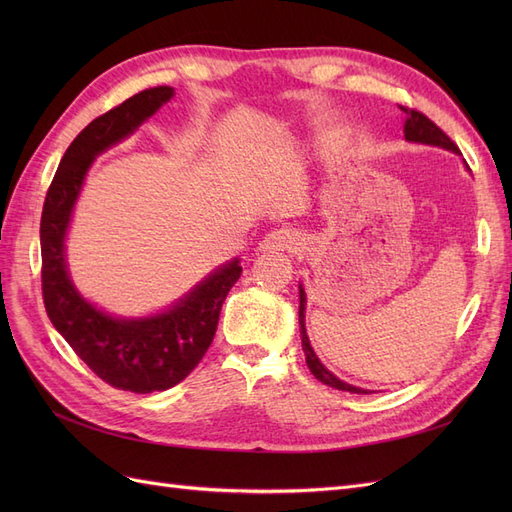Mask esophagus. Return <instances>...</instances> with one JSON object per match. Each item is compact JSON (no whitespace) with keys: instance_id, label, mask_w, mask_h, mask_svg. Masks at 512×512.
Returning <instances> with one entry per match:
<instances>
[{"instance_id":"esophagus-1","label":"esophagus","mask_w":512,"mask_h":512,"mask_svg":"<svg viewBox=\"0 0 512 512\" xmlns=\"http://www.w3.org/2000/svg\"><path fill=\"white\" fill-rule=\"evenodd\" d=\"M262 252H297L303 245V237L294 228H275L262 239Z\"/></svg>"}]
</instances>
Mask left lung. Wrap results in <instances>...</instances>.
Wrapping results in <instances>:
<instances>
[{"mask_svg":"<svg viewBox=\"0 0 512 512\" xmlns=\"http://www.w3.org/2000/svg\"><path fill=\"white\" fill-rule=\"evenodd\" d=\"M399 108L406 113L404 132H406L408 141L425 143V145H438V147H444L448 151L459 153V147L427 115H423L421 111H416V108H408V106H399ZM299 324H301V344H303V352H305V361H307L309 371H312V374L316 376V380H320L322 384H327V386H333V389H337V391L367 395L365 389H356V386L346 384L339 378H335L331 371L318 361V356L314 354L312 346H309V337L305 333V292H303L301 286H299Z\"/></svg>","mask_w":512,"mask_h":512,"instance_id":"1","label":"left lung"}]
</instances>
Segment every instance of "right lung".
Listing matches in <instances>:
<instances>
[{"instance_id":"obj_1","label":"right lung","mask_w":512,"mask_h":512,"mask_svg":"<svg viewBox=\"0 0 512 512\" xmlns=\"http://www.w3.org/2000/svg\"><path fill=\"white\" fill-rule=\"evenodd\" d=\"M173 91L166 85L138 91L91 121L61 158L40 220L42 299L53 327L100 380L138 395L170 389L188 378L203 359L218 331L226 294L241 275L239 260L209 275L164 314L119 320L102 314L74 290L66 271L64 237L91 162L98 153L132 134L173 98Z\"/></svg>"}]
</instances>
